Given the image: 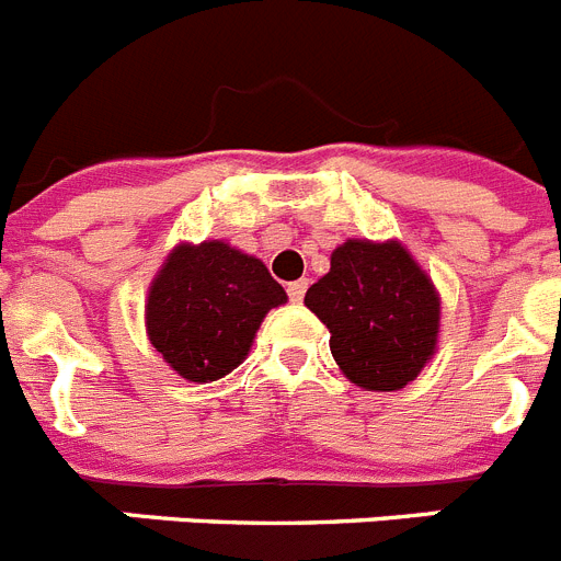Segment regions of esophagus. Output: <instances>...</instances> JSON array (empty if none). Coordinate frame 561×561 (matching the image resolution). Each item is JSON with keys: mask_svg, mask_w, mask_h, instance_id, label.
Listing matches in <instances>:
<instances>
[{"mask_svg": "<svg viewBox=\"0 0 561 561\" xmlns=\"http://www.w3.org/2000/svg\"><path fill=\"white\" fill-rule=\"evenodd\" d=\"M306 289H309V280H306V277H304V280H291V284L286 286L291 304H300V300L306 297Z\"/></svg>", "mask_w": 561, "mask_h": 561, "instance_id": "1", "label": "esophagus"}]
</instances>
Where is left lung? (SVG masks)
I'll return each mask as SVG.
<instances>
[{
	"instance_id": "8db88e82",
	"label": "left lung",
	"mask_w": 561,
	"mask_h": 561,
	"mask_svg": "<svg viewBox=\"0 0 561 561\" xmlns=\"http://www.w3.org/2000/svg\"><path fill=\"white\" fill-rule=\"evenodd\" d=\"M306 306L325 323L336 365L359 388H404L435 351L438 295L399 244L336 247Z\"/></svg>"
}]
</instances>
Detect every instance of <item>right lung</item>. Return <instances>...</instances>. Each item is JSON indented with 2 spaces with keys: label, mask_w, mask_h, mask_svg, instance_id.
Instances as JSON below:
<instances>
[{
  "label": "right lung",
  "mask_w": 561,
  "mask_h": 561,
  "mask_svg": "<svg viewBox=\"0 0 561 561\" xmlns=\"http://www.w3.org/2000/svg\"><path fill=\"white\" fill-rule=\"evenodd\" d=\"M286 300L257 257L225 241L173 250L151 286V345L180 376L216 381L247 356L266 311Z\"/></svg>",
  "instance_id": "add662e5"
}]
</instances>
